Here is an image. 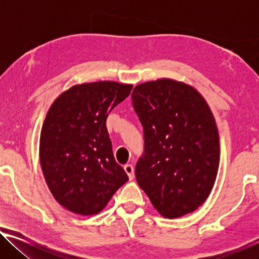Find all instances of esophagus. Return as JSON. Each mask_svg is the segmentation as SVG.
<instances>
[{
  "instance_id": "1",
  "label": "esophagus",
  "mask_w": 259,
  "mask_h": 259,
  "mask_svg": "<svg viewBox=\"0 0 259 259\" xmlns=\"http://www.w3.org/2000/svg\"><path fill=\"white\" fill-rule=\"evenodd\" d=\"M124 171L126 172V175H128L130 181H133L134 177H135V170H134L133 164H125L124 165Z\"/></svg>"
}]
</instances>
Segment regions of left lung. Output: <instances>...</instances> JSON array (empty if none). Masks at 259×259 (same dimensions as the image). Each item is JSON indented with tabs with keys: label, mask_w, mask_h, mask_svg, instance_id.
Listing matches in <instances>:
<instances>
[{
	"label": "left lung",
	"mask_w": 259,
	"mask_h": 259,
	"mask_svg": "<svg viewBox=\"0 0 259 259\" xmlns=\"http://www.w3.org/2000/svg\"><path fill=\"white\" fill-rule=\"evenodd\" d=\"M131 97L145 140L138 185L162 217L193 212L207 200L219 166L211 109L195 88L172 78L140 83Z\"/></svg>",
	"instance_id": "left-lung-1"
}]
</instances>
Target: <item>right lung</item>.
<instances>
[{"mask_svg": "<svg viewBox=\"0 0 259 259\" xmlns=\"http://www.w3.org/2000/svg\"><path fill=\"white\" fill-rule=\"evenodd\" d=\"M131 89L133 84L114 81L75 84L47 113L40 136L41 168L51 194L71 212H100L128 182L114 159L106 119Z\"/></svg>", "mask_w": 259, "mask_h": 259, "instance_id": "right-lung-1", "label": "right lung"}]
</instances>
